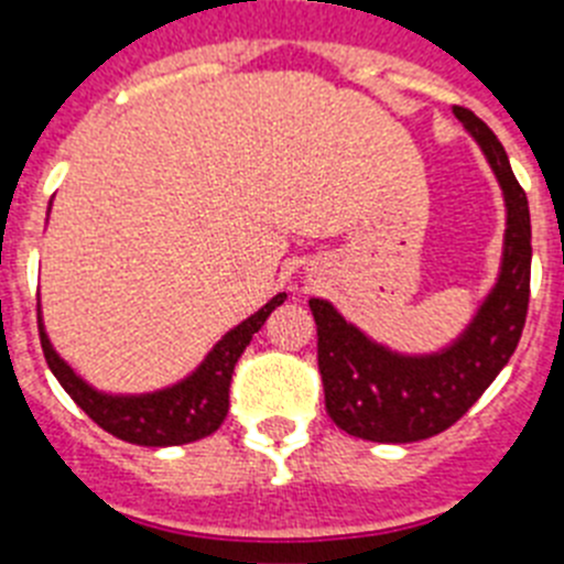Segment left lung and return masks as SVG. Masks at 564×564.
<instances>
[{
	"instance_id": "obj_1",
	"label": "left lung",
	"mask_w": 564,
	"mask_h": 564,
	"mask_svg": "<svg viewBox=\"0 0 564 564\" xmlns=\"http://www.w3.org/2000/svg\"><path fill=\"white\" fill-rule=\"evenodd\" d=\"M457 121L477 141L506 200L500 276L466 330L437 352L406 356L364 336L330 302L311 299L325 406L338 430L372 443H415L441 435L514 356L531 293V214L497 134L471 109Z\"/></svg>"
}]
</instances>
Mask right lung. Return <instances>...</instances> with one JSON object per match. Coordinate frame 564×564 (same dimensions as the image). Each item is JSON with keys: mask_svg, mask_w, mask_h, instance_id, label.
<instances>
[{"mask_svg": "<svg viewBox=\"0 0 564 564\" xmlns=\"http://www.w3.org/2000/svg\"><path fill=\"white\" fill-rule=\"evenodd\" d=\"M285 299V293H276L265 307H259L242 325L228 330L192 376L147 395L98 392L53 350L42 316H39V336H42V350L53 376L104 432L134 446H183L220 430V423L228 415V387H231L234 367L251 344L253 333L265 325V318Z\"/></svg>", "mask_w": 564, "mask_h": 564, "instance_id": "add662e5", "label": "right lung"}]
</instances>
